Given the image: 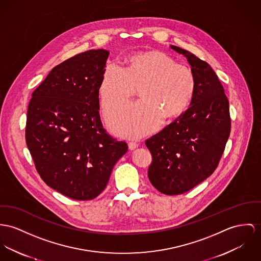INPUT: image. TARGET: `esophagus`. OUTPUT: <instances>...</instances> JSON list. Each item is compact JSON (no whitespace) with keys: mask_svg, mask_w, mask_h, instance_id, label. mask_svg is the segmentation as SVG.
Masks as SVG:
<instances>
[{"mask_svg":"<svg viewBox=\"0 0 261 261\" xmlns=\"http://www.w3.org/2000/svg\"><path fill=\"white\" fill-rule=\"evenodd\" d=\"M138 146H139V144L138 143H136V142H130L129 144H128V148H129V150H135L136 148H138Z\"/></svg>","mask_w":261,"mask_h":261,"instance_id":"esophagus-1","label":"esophagus"}]
</instances>
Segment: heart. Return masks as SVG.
<instances>
[{
	"label": "heart",
	"instance_id": "b5f03b06",
	"mask_svg": "<svg viewBox=\"0 0 261 261\" xmlns=\"http://www.w3.org/2000/svg\"><path fill=\"white\" fill-rule=\"evenodd\" d=\"M137 87L143 99L108 117L109 128L118 136L138 138L156 130L164 117L180 115L195 94L196 76L190 66L159 50L128 56L125 69L109 62L99 84L102 112L107 114L127 102Z\"/></svg>",
	"mask_w": 261,
	"mask_h": 261
}]
</instances>
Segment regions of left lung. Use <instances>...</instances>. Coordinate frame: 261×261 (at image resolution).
I'll use <instances>...</instances> for the list:
<instances>
[{
	"label": "left lung",
	"mask_w": 261,
	"mask_h": 261,
	"mask_svg": "<svg viewBox=\"0 0 261 261\" xmlns=\"http://www.w3.org/2000/svg\"><path fill=\"white\" fill-rule=\"evenodd\" d=\"M196 76L189 108L146 141L152 154L148 177L165 195L184 194L208 178L219 165L230 133L229 103L212 66L176 45Z\"/></svg>",
	"instance_id": "left-lung-1"
}]
</instances>
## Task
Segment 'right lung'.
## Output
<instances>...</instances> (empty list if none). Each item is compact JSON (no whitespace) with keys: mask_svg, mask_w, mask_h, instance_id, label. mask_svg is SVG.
<instances>
[{"mask_svg":"<svg viewBox=\"0 0 261 261\" xmlns=\"http://www.w3.org/2000/svg\"><path fill=\"white\" fill-rule=\"evenodd\" d=\"M108 56L90 49L55 66L28 107L25 141L36 169L48 187L73 200L100 195L128 150L101 123L99 84Z\"/></svg>","mask_w":261,"mask_h":261,"instance_id":"right-lung-1","label":"right lung"}]
</instances>
